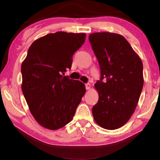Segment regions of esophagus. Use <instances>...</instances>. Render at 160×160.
Masks as SVG:
<instances>
[{"label": "esophagus", "instance_id": "34e87169", "mask_svg": "<svg viewBox=\"0 0 160 160\" xmlns=\"http://www.w3.org/2000/svg\"><path fill=\"white\" fill-rule=\"evenodd\" d=\"M85 87H86L87 90H89V89H90V88H91V84H89V83H88V84H85Z\"/></svg>", "mask_w": 160, "mask_h": 160}]
</instances>
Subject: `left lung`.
<instances>
[{"instance_id":"1","label":"left lung","mask_w":160,"mask_h":160,"mask_svg":"<svg viewBox=\"0 0 160 160\" xmlns=\"http://www.w3.org/2000/svg\"><path fill=\"white\" fill-rule=\"evenodd\" d=\"M89 40L101 74L95 84L99 98L92 108L94 119L102 128L116 130L129 121L138 102L143 86V63L122 35L94 32Z\"/></svg>"}]
</instances>
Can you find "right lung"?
Listing matches in <instances>:
<instances>
[{
  "label": "right lung",
  "instance_id": "obj_1",
  "mask_svg": "<svg viewBox=\"0 0 160 160\" xmlns=\"http://www.w3.org/2000/svg\"><path fill=\"white\" fill-rule=\"evenodd\" d=\"M85 33L59 31L32 42L22 63V90L36 121L46 129L58 130L73 119L86 92L80 81L65 76Z\"/></svg>",
  "mask_w": 160,
  "mask_h": 160
}]
</instances>
